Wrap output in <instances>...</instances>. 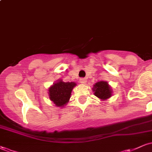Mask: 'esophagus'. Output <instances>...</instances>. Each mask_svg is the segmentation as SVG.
<instances>
[{
    "instance_id": "esophagus-1",
    "label": "esophagus",
    "mask_w": 152,
    "mask_h": 152,
    "mask_svg": "<svg viewBox=\"0 0 152 152\" xmlns=\"http://www.w3.org/2000/svg\"><path fill=\"white\" fill-rule=\"evenodd\" d=\"M79 81L81 83H86V78H81L79 79Z\"/></svg>"
}]
</instances>
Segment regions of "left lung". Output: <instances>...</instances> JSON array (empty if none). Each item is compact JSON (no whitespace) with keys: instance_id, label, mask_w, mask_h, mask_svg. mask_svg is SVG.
<instances>
[{"instance_id":"8db88e82","label":"left lung","mask_w":152,"mask_h":152,"mask_svg":"<svg viewBox=\"0 0 152 152\" xmlns=\"http://www.w3.org/2000/svg\"><path fill=\"white\" fill-rule=\"evenodd\" d=\"M93 90L96 96L102 100H105L111 96V88L106 81L97 82L94 86Z\"/></svg>"}]
</instances>
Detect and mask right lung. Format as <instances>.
<instances>
[{"label":"right lung","instance_id":"1","mask_svg":"<svg viewBox=\"0 0 152 152\" xmlns=\"http://www.w3.org/2000/svg\"><path fill=\"white\" fill-rule=\"evenodd\" d=\"M74 82H64L59 81L49 88V97L56 106H63L69 102L71 91L76 86Z\"/></svg>","mask_w":152,"mask_h":152}]
</instances>
